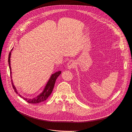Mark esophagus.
Returning a JSON list of instances; mask_svg holds the SVG:
<instances>
[{
	"label": "esophagus",
	"instance_id": "1",
	"mask_svg": "<svg viewBox=\"0 0 132 132\" xmlns=\"http://www.w3.org/2000/svg\"><path fill=\"white\" fill-rule=\"evenodd\" d=\"M75 66H76L75 63L72 60L69 61L67 63V67H68V69H71L74 68L75 67Z\"/></svg>",
	"mask_w": 132,
	"mask_h": 132
}]
</instances>
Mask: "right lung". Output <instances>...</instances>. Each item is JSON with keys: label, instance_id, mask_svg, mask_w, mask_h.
Segmentation results:
<instances>
[{"label": "right lung", "instance_id": "obj_1", "mask_svg": "<svg viewBox=\"0 0 132 132\" xmlns=\"http://www.w3.org/2000/svg\"><path fill=\"white\" fill-rule=\"evenodd\" d=\"M12 50H11V51ZM11 52H10V53L9 54L8 63H9L10 70V74L11 75V73H12L11 72V66H10V57H11ZM61 73V71H59L56 72L52 74L51 75L50 78L49 79L48 82H47L45 87L44 88L43 91L39 95H38L36 97H34L32 99L23 97V96H22L21 95H20V94H18L17 90L16 89L15 86L13 84L12 80H11V82H12V84L13 88L14 91L16 92V93L18 94L21 97L23 98L25 101H26L27 102H28L30 104H37V103H40L42 102H44L45 101H46L49 97V96L51 95V93L52 92L53 89L54 88V84H55V82L56 81V80Z\"/></svg>", "mask_w": 132, "mask_h": 132}]
</instances>
